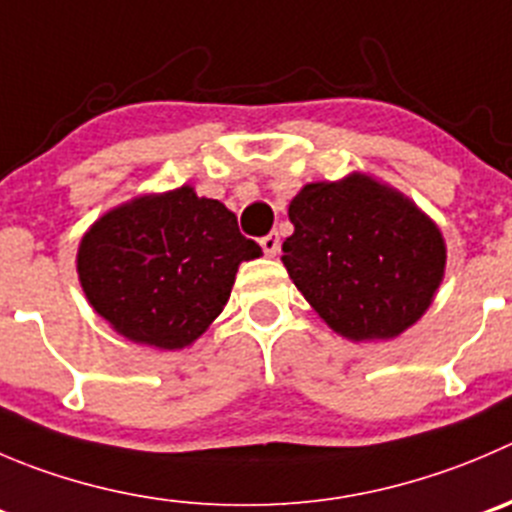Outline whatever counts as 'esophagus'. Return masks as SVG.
Returning <instances> with one entry per match:
<instances>
[{"label": "esophagus", "mask_w": 512, "mask_h": 512, "mask_svg": "<svg viewBox=\"0 0 512 512\" xmlns=\"http://www.w3.org/2000/svg\"><path fill=\"white\" fill-rule=\"evenodd\" d=\"M261 248H264L266 256H276L281 248V241H279V233H266L264 238H261Z\"/></svg>", "instance_id": "34e87169"}]
</instances>
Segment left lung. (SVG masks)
I'll use <instances>...</instances> for the list:
<instances>
[{
    "instance_id": "1",
    "label": "left lung",
    "mask_w": 512,
    "mask_h": 512,
    "mask_svg": "<svg viewBox=\"0 0 512 512\" xmlns=\"http://www.w3.org/2000/svg\"><path fill=\"white\" fill-rule=\"evenodd\" d=\"M281 261L316 314L342 337L392 339L430 306L445 241L415 203L367 175L309 183L291 201Z\"/></svg>"
}]
</instances>
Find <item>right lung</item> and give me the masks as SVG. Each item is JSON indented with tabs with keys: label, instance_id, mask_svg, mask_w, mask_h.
Instances as JSON below:
<instances>
[{
	"label": "right lung",
	"instance_id": "add662e5",
	"mask_svg": "<svg viewBox=\"0 0 512 512\" xmlns=\"http://www.w3.org/2000/svg\"><path fill=\"white\" fill-rule=\"evenodd\" d=\"M259 256L223 203L183 186L102 216L82 238L77 274L97 314L123 337L180 349L221 314L238 264Z\"/></svg>",
	"mask_w": 512,
	"mask_h": 512
}]
</instances>
